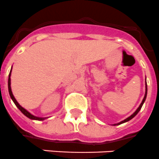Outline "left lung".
Segmentation results:
<instances>
[{"label":"left lung","mask_w":159,"mask_h":159,"mask_svg":"<svg viewBox=\"0 0 159 159\" xmlns=\"http://www.w3.org/2000/svg\"><path fill=\"white\" fill-rule=\"evenodd\" d=\"M145 83H146V80H145ZM146 96H147V84H145V97H144V98H143L142 102H141V105H140V106H139L138 108H137V110H136V111H135V112L133 113V114H132V115H131V116H129V117H128V118H127V119H124V121H121V122H120V123H119V124H114V125H115H115H119V124H124V123H126V122H128V121H129V120H131V119H132V118H134L135 116H136V115H137V113H138L139 111H141V107H142L143 104H144V102H145V99H146Z\"/></svg>","instance_id":"obj_1"}]
</instances>
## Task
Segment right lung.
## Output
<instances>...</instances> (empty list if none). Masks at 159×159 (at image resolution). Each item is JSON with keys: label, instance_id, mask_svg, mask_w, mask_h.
Returning <instances> with one entry per match:
<instances>
[{"label": "right lung", "instance_id": "right-lung-1", "mask_svg": "<svg viewBox=\"0 0 159 159\" xmlns=\"http://www.w3.org/2000/svg\"><path fill=\"white\" fill-rule=\"evenodd\" d=\"M11 70H12V68L11 70H10V75H9V80H8V89H9V93H10V98H11V99L13 100V102H14V104L16 105V106L18 107L19 110H20V111L22 113H23V115H25V116H27V118H29V119H35V120H44L45 118H40V117H36V116H34V115H32L31 114V113H29L28 111H27V110H25L23 107H22V106H20V105L18 104V102L16 101V99L14 98V95H13V93H12V91H11V87H10V75H11Z\"/></svg>", "mask_w": 159, "mask_h": 159}]
</instances>
